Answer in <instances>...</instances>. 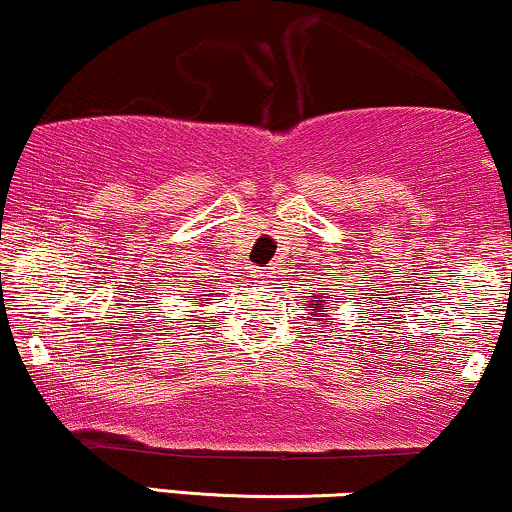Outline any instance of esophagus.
Returning <instances> with one entry per match:
<instances>
[{"label":"esophagus","mask_w":512,"mask_h":512,"mask_svg":"<svg viewBox=\"0 0 512 512\" xmlns=\"http://www.w3.org/2000/svg\"><path fill=\"white\" fill-rule=\"evenodd\" d=\"M252 276H255V281H257V283H269V278H271L267 269H257L255 274H252Z\"/></svg>","instance_id":"1"}]
</instances>
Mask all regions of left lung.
Wrapping results in <instances>:
<instances>
[{"label": "left lung", "mask_w": 512, "mask_h": 512, "mask_svg": "<svg viewBox=\"0 0 512 512\" xmlns=\"http://www.w3.org/2000/svg\"><path fill=\"white\" fill-rule=\"evenodd\" d=\"M309 297H314V295H309ZM312 302L316 304V307L312 309V314H314V312H319V304H321V312H323V309H328V307H326V304H323V295H316Z\"/></svg>", "instance_id": "8db88e82"}]
</instances>
